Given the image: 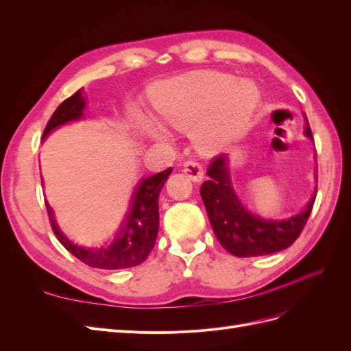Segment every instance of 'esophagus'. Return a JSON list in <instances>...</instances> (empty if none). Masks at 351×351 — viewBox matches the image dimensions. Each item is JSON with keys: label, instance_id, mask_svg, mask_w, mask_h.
<instances>
[{"label": "esophagus", "instance_id": "34e87169", "mask_svg": "<svg viewBox=\"0 0 351 351\" xmlns=\"http://www.w3.org/2000/svg\"><path fill=\"white\" fill-rule=\"evenodd\" d=\"M183 173L192 180V182H200L204 178V168L195 159H187L183 162Z\"/></svg>", "mask_w": 351, "mask_h": 351}]
</instances>
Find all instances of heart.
I'll use <instances>...</instances> for the list:
<instances>
[{
	"label": "heart",
	"mask_w": 351,
	"mask_h": 351,
	"mask_svg": "<svg viewBox=\"0 0 351 351\" xmlns=\"http://www.w3.org/2000/svg\"><path fill=\"white\" fill-rule=\"evenodd\" d=\"M149 105L158 125L177 132L195 130L199 149L214 154L241 133L258 108L259 92L231 74L192 73L159 84ZM147 133L158 136L151 127Z\"/></svg>",
	"instance_id": "obj_1"
}]
</instances>
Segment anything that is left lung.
Returning a JSON list of instances; mask_svg holds the SVG:
<instances>
[{
    "mask_svg": "<svg viewBox=\"0 0 351 351\" xmlns=\"http://www.w3.org/2000/svg\"><path fill=\"white\" fill-rule=\"evenodd\" d=\"M306 123L304 133L313 139L307 119ZM206 174L209 180L200 186L202 200L221 246L234 256H263L290 247L311 217L316 195L303 212L289 219L269 221L252 215L231 187L226 155L212 158Z\"/></svg>",
    "mask_w": 351,
    "mask_h": 351,
    "instance_id": "obj_1",
    "label": "left lung"
}]
</instances>
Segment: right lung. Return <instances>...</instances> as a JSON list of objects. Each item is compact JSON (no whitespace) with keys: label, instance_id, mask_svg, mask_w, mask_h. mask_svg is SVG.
Wrapping results in <instances>:
<instances>
[{"label":"right lung","instance_id":"obj_1","mask_svg":"<svg viewBox=\"0 0 351 351\" xmlns=\"http://www.w3.org/2000/svg\"><path fill=\"white\" fill-rule=\"evenodd\" d=\"M83 108L84 99L80 89L66 101H62L54 114L51 115L44 130V137L61 124L79 120L83 115ZM171 171L173 168L169 167L161 173L142 180L132 199V209L127 215L124 226L119 231L115 240L108 246L86 249L73 244L58 230L54 217H52V209L45 202L52 231H54L56 237L62 246L88 267L99 269H124L137 267L149 256L151 250L155 246L159 226L158 197Z\"/></svg>","mask_w":351,"mask_h":351}]
</instances>
